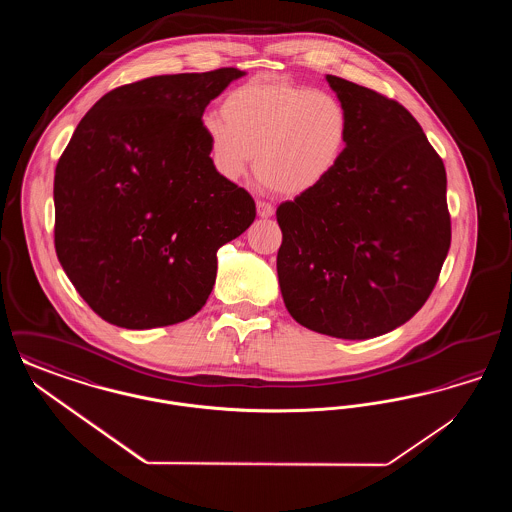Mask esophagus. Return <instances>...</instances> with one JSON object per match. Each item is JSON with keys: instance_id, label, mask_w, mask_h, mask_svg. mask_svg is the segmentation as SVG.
Returning a JSON list of instances; mask_svg holds the SVG:
<instances>
[{"instance_id": "obj_1", "label": "esophagus", "mask_w": 512, "mask_h": 512, "mask_svg": "<svg viewBox=\"0 0 512 512\" xmlns=\"http://www.w3.org/2000/svg\"><path fill=\"white\" fill-rule=\"evenodd\" d=\"M257 215H259L261 219H270V217L274 215V207L268 205L265 201H257Z\"/></svg>"}]
</instances>
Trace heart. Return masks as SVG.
<instances>
[{
	"label": "heart",
	"instance_id": "1",
	"mask_svg": "<svg viewBox=\"0 0 512 512\" xmlns=\"http://www.w3.org/2000/svg\"><path fill=\"white\" fill-rule=\"evenodd\" d=\"M201 132L224 180H240L255 159L265 186L297 197L317 190L340 165L349 115L330 92L253 78L226 94L222 117H205Z\"/></svg>",
	"mask_w": 512,
	"mask_h": 512
}]
</instances>
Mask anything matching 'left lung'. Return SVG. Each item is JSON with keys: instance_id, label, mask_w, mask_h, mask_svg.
Listing matches in <instances>:
<instances>
[{"instance_id": "left-lung-1", "label": "left lung", "mask_w": 512, "mask_h": 512, "mask_svg": "<svg viewBox=\"0 0 512 512\" xmlns=\"http://www.w3.org/2000/svg\"><path fill=\"white\" fill-rule=\"evenodd\" d=\"M349 115L340 165L276 209L286 309L301 326L368 340L426 303L451 245L443 161L393 99L326 74Z\"/></svg>"}]
</instances>
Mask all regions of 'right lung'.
<instances>
[{"instance_id":"1","label":"right lung","mask_w":512,"mask_h":512,"mask_svg":"<svg viewBox=\"0 0 512 512\" xmlns=\"http://www.w3.org/2000/svg\"><path fill=\"white\" fill-rule=\"evenodd\" d=\"M244 74L151 76L78 122L55 169V251L103 320L149 330L194 317L220 245L255 220L253 197L215 171L201 132L205 107Z\"/></svg>"}]
</instances>
